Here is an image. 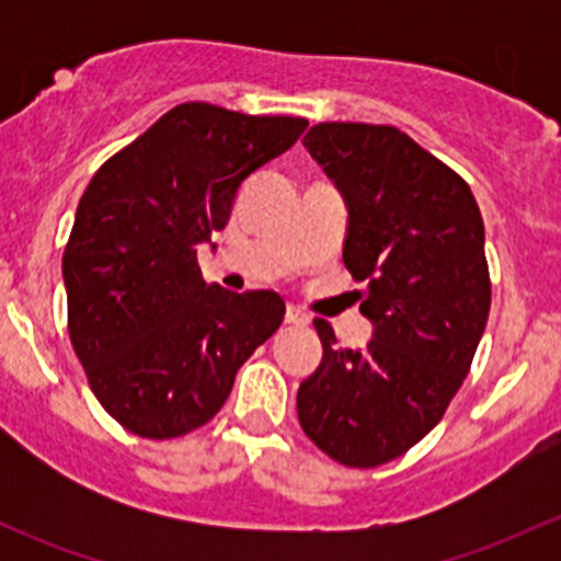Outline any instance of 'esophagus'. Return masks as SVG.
<instances>
[{"label": "esophagus", "mask_w": 561, "mask_h": 561, "mask_svg": "<svg viewBox=\"0 0 561 561\" xmlns=\"http://www.w3.org/2000/svg\"><path fill=\"white\" fill-rule=\"evenodd\" d=\"M285 322H290V325H309V314L307 312H301V309L298 307H287V312H285Z\"/></svg>", "instance_id": "1"}]
</instances>
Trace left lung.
I'll return each mask as SVG.
<instances>
[{"instance_id":"left-lung-1","label":"left lung","mask_w":561,"mask_h":561,"mask_svg":"<svg viewBox=\"0 0 561 561\" xmlns=\"http://www.w3.org/2000/svg\"><path fill=\"white\" fill-rule=\"evenodd\" d=\"M304 146L347 203L342 257L375 333L336 347L314 320L298 421L333 461L380 467L443 421L472 366L491 309L483 217L461 175L388 124L322 122Z\"/></svg>"}]
</instances>
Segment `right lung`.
Returning a JSON list of instances; mask_svg holds the SVG:
<instances>
[{
	"instance_id": "1",
	"label": "right lung",
	"mask_w": 561,
	"mask_h": 561,
	"mask_svg": "<svg viewBox=\"0 0 561 561\" xmlns=\"http://www.w3.org/2000/svg\"><path fill=\"white\" fill-rule=\"evenodd\" d=\"M304 129L298 116L184 103L89 181L61 260L67 328L94 396L127 432L173 439L201 428L282 325L279 293L206 285L197 247L228 225L249 175Z\"/></svg>"
}]
</instances>
